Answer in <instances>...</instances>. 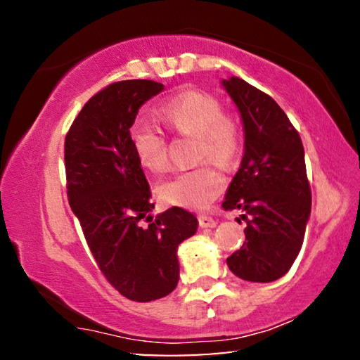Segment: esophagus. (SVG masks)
<instances>
[{
	"mask_svg": "<svg viewBox=\"0 0 360 360\" xmlns=\"http://www.w3.org/2000/svg\"><path fill=\"white\" fill-rule=\"evenodd\" d=\"M198 224H200V227H202V229H214L217 225L214 219L210 217V216H205V214L198 216Z\"/></svg>",
	"mask_w": 360,
	"mask_h": 360,
	"instance_id": "obj_1",
	"label": "esophagus"
}]
</instances>
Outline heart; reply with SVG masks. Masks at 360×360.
<instances>
[{
	"instance_id": "1",
	"label": "heart",
	"mask_w": 360,
	"mask_h": 360,
	"mask_svg": "<svg viewBox=\"0 0 360 360\" xmlns=\"http://www.w3.org/2000/svg\"><path fill=\"white\" fill-rule=\"evenodd\" d=\"M160 119L181 135L197 136V157L212 158L229 165L238 155L241 135L233 119L224 115L214 96L203 92H184L158 111ZM131 143L139 163L150 172H163L168 165L165 138L146 122L131 129ZM225 187L224 174L210 163L176 173L160 182L158 193L163 202L188 210H205Z\"/></svg>"
}]
</instances>
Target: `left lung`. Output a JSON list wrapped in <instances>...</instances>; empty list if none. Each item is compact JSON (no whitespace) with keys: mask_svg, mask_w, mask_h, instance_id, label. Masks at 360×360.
I'll return each mask as SVG.
<instances>
[{"mask_svg":"<svg viewBox=\"0 0 360 360\" xmlns=\"http://www.w3.org/2000/svg\"><path fill=\"white\" fill-rule=\"evenodd\" d=\"M221 84L245 133V154L222 208L246 212V241L227 265L245 281L271 283L290 270L311 214L303 144L271 96L236 76Z\"/></svg>","mask_w":360,"mask_h":360,"instance_id":"1","label":"left lung"}]
</instances>
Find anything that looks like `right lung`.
Returning <instances> with one entry per match:
<instances>
[{
	"label": "right lung",
	"mask_w": 360,
	"mask_h": 360,
	"mask_svg": "<svg viewBox=\"0 0 360 360\" xmlns=\"http://www.w3.org/2000/svg\"><path fill=\"white\" fill-rule=\"evenodd\" d=\"M163 89L146 79L108 85L85 103L65 139L71 210L103 275L133 302L172 294L178 248L198 229L197 217L178 206L152 221L150 187L133 149L139 108Z\"/></svg>",
	"instance_id": "1"
}]
</instances>
